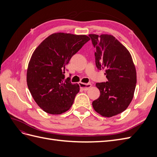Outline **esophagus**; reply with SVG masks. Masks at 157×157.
Masks as SVG:
<instances>
[{"mask_svg":"<svg viewBox=\"0 0 157 157\" xmlns=\"http://www.w3.org/2000/svg\"><path fill=\"white\" fill-rule=\"evenodd\" d=\"M79 86L80 87V88L82 89L83 90H89V88L92 86V84L91 83H87V84H84L82 82H79Z\"/></svg>","mask_w":157,"mask_h":157,"instance_id":"esophagus-1","label":"esophagus"}]
</instances>
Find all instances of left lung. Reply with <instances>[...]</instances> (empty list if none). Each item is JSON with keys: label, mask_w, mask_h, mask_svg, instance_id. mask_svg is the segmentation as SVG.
I'll list each match as a JSON object with an SVG mask.
<instances>
[{"label": "left lung", "mask_w": 157, "mask_h": 157, "mask_svg": "<svg viewBox=\"0 0 157 157\" xmlns=\"http://www.w3.org/2000/svg\"><path fill=\"white\" fill-rule=\"evenodd\" d=\"M89 36L96 49V67L105 70L108 80L96 84L100 96L92 102V106L101 115L111 117L125 111L132 100L137 82L136 67L129 51L115 36L105 34Z\"/></svg>", "instance_id": "1"}]
</instances>
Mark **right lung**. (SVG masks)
I'll use <instances>...</instances> for the list:
<instances>
[{
  "label": "right lung",
  "mask_w": 157,
  "mask_h": 157,
  "mask_svg": "<svg viewBox=\"0 0 157 157\" xmlns=\"http://www.w3.org/2000/svg\"><path fill=\"white\" fill-rule=\"evenodd\" d=\"M89 40L86 35L54 33L33 52L28 65L27 83L34 100L44 111L59 115L72 106L80 86L71 82V77L65 79V66Z\"/></svg>",
  "instance_id": "obj_1"
}]
</instances>
